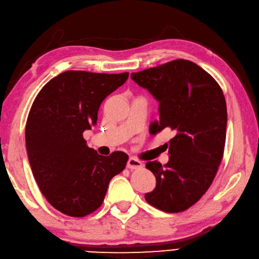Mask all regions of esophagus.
Wrapping results in <instances>:
<instances>
[{
  "label": "esophagus",
  "mask_w": 259,
  "mask_h": 259,
  "mask_svg": "<svg viewBox=\"0 0 259 259\" xmlns=\"http://www.w3.org/2000/svg\"><path fill=\"white\" fill-rule=\"evenodd\" d=\"M143 166V163H142L140 160L135 159V157H130L128 162H127V167L131 168V170H139Z\"/></svg>",
  "instance_id": "esophagus-1"
}]
</instances>
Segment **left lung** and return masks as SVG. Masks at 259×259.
<instances>
[{"label": "left lung", "mask_w": 259, "mask_h": 259, "mask_svg": "<svg viewBox=\"0 0 259 259\" xmlns=\"http://www.w3.org/2000/svg\"><path fill=\"white\" fill-rule=\"evenodd\" d=\"M132 79L159 100L156 134L170 128V160L162 165L146 163L156 178V187L145 200L156 209L177 213L192 207L210 188L223 161L227 106L223 89L213 77L184 59L133 72Z\"/></svg>", "instance_id": "obj_1"}]
</instances>
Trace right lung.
<instances>
[{
	"label": "right lung",
	"mask_w": 259,
	"mask_h": 259,
	"mask_svg": "<svg viewBox=\"0 0 259 259\" xmlns=\"http://www.w3.org/2000/svg\"><path fill=\"white\" fill-rule=\"evenodd\" d=\"M127 78L128 72L69 70L36 95L25 125L26 151L41 193L62 213L80 218L96 211L110 180L126 166V153L99 155L82 133L96 124L103 100Z\"/></svg>",
	"instance_id": "add662e5"
}]
</instances>
